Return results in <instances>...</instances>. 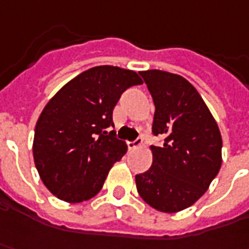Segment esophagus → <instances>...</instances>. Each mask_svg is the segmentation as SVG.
Listing matches in <instances>:
<instances>
[{
  "mask_svg": "<svg viewBox=\"0 0 249 249\" xmlns=\"http://www.w3.org/2000/svg\"><path fill=\"white\" fill-rule=\"evenodd\" d=\"M142 139H136V141L133 142H128V149L129 150H135V149H139L142 146Z\"/></svg>",
  "mask_w": 249,
  "mask_h": 249,
  "instance_id": "34e87169",
  "label": "esophagus"
}]
</instances>
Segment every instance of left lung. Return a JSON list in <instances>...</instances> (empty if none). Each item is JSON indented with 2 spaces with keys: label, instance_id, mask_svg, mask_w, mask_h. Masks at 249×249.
<instances>
[{
  "label": "left lung",
  "instance_id": "1",
  "mask_svg": "<svg viewBox=\"0 0 249 249\" xmlns=\"http://www.w3.org/2000/svg\"><path fill=\"white\" fill-rule=\"evenodd\" d=\"M156 106L153 133L162 147L151 146L153 164L135 176L138 193L154 210L179 212L210 187L222 165V136L201 95L179 74L141 71Z\"/></svg>",
  "mask_w": 249,
  "mask_h": 249
}]
</instances>
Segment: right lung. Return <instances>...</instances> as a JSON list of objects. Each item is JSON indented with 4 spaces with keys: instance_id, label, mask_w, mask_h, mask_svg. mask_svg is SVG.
<instances>
[{
    "instance_id": "add662e5",
    "label": "right lung",
    "mask_w": 249,
    "mask_h": 249,
    "mask_svg": "<svg viewBox=\"0 0 249 249\" xmlns=\"http://www.w3.org/2000/svg\"><path fill=\"white\" fill-rule=\"evenodd\" d=\"M133 70L96 66L63 85L41 111L33 157L47 189L66 202H82L103 187L108 171L128 146L103 131L113 125L121 93L142 84Z\"/></svg>"
}]
</instances>
